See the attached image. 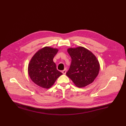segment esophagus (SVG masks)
<instances>
[{"label":"esophagus","instance_id":"obj_1","mask_svg":"<svg viewBox=\"0 0 126 126\" xmlns=\"http://www.w3.org/2000/svg\"><path fill=\"white\" fill-rule=\"evenodd\" d=\"M66 70H66V69L65 68V69H64V70L62 71V73L63 74H66Z\"/></svg>","mask_w":126,"mask_h":126}]
</instances>
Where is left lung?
<instances>
[{"label": "left lung", "instance_id": "left-lung-1", "mask_svg": "<svg viewBox=\"0 0 126 126\" xmlns=\"http://www.w3.org/2000/svg\"><path fill=\"white\" fill-rule=\"evenodd\" d=\"M67 51L71 58V63L66 73V76L79 88L92 83L100 69V63L96 56L83 47L68 48Z\"/></svg>", "mask_w": 126, "mask_h": 126}]
</instances>
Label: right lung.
<instances>
[{"label":"right lung","instance_id":"obj_1","mask_svg":"<svg viewBox=\"0 0 126 126\" xmlns=\"http://www.w3.org/2000/svg\"><path fill=\"white\" fill-rule=\"evenodd\" d=\"M58 51L57 48L45 47L32 57L28 65L31 79L40 87L49 89L63 74L57 70L53 58Z\"/></svg>","mask_w":126,"mask_h":126}]
</instances>
